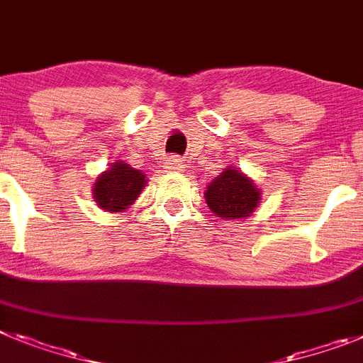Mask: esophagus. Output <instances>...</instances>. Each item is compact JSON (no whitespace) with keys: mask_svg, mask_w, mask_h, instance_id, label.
I'll return each instance as SVG.
<instances>
[{"mask_svg":"<svg viewBox=\"0 0 363 363\" xmlns=\"http://www.w3.org/2000/svg\"><path fill=\"white\" fill-rule=\"evenodd\" d=\"M182 166H184V164H182V160L175 155L168 157V160L164 162V168L169 169V172H181Z\"/></svg>","mask_w":363,"mask_h":363,"instance_id":"esophagus-1","label":"esophagus"}]
</instances>
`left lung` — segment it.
<instances>
[{
	"label": "left lung",
	"instance_id": "obj_1",
	"mask_svg": "<svg viewBox=\"0 0 363 363\" xmlns=\"http://www.w3.org/2000/svg\"><path fill=\"white\" fill-rule=\"evenodd\" d=\"M206 204L219 217L242 219L248 217L259 203V190L239 169H225L206 188Z\"/></svg>",
	"mask_w": 363,
	"mask_h": 363
}]
</instances>
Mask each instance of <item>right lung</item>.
I'll list each match as a JSON object with an SVG mask.
<instances>
[{
	"label": "right lung",
	"mask_w": 363,
	"mask_h": 363,
	"mask_svg": "<svg viewBox=\"0 0 363 363\" xmlns=\"http://www.w3.org/2000/svg\"><path fill=\"white\" fill-rule=\"evenodd\" d=\"M146 184L143 172L131 168L125 162H115L96 179L93 197L106 212H122L133 204Z\"/></svg>",
	"instance_id": "right-lung-1"
}]
</instances>
